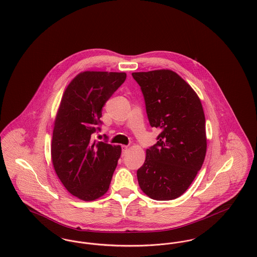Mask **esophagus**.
<instances>
[{
    "mask_svg": "<svg viewBox=\"0 0 257 257\" xmlns=\"http://www.w3.org/2000/svg\"><path fill=\"white\" fill-rule=\"evenodd\" d=\"M128 149H129L128 146H122V153H123V154L126 153V151H128Z\"/></svg>",
    "mask_w": 257,
    "mask_h": 257,
    "instance_id": "obj_1",
    "label": "esophagus"
}]
</instances>
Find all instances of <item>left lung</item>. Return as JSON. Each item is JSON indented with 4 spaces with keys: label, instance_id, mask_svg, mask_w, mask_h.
I'll return each instance as SVG.
<instances>
[{
    "label": "left lung",
    "instance_id": "obj_1",
    "mask_svg": "<svg viewBox=\"0 0 257 257\" xmlns=\"http://www.w3.org/2000/svg\"><path fill=\"white\" fill-rule=\"evenodd\" d=\"M132 76L144 94L151 127L162 130L137 171L139 185L153 200H174L187 190L205 160L203 106L196 92L171 70Z\"/></svg>",
    "mask_w": 257,
    "mask_h": 257
}]
</instances>
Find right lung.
Returning <instances> with one entry per match:
<instances>
[{
    "instance_id": "1",
    "label": "right lung",
    "mask_w": 257,
    "mask_h": 257,
    "mask_svg": "<svg viewBox=\"0 0 257 257\" xmlns=\"http://www.w3.org/2000/svg\"><path fill=\"white\" fill-rule=\"evenodd\" d=\"M126 79L125 73L85 71L69 83L61 99L51 141V161L65 188L83 201L108 190L120 146L91 140L100 130L102 107Z\"/></svg>"
}]
</instances>
